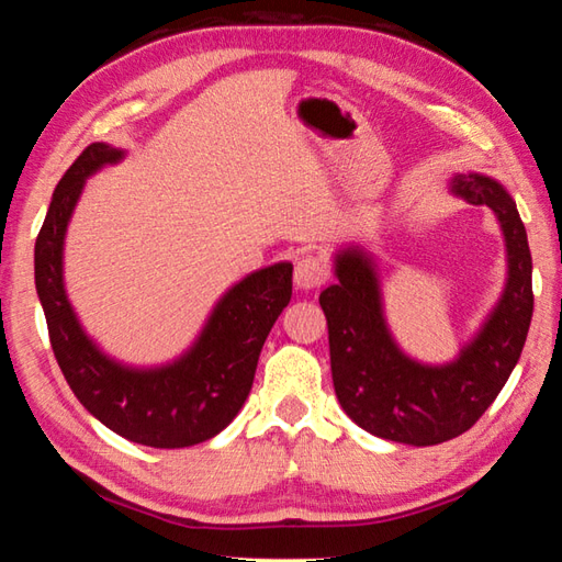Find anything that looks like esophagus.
Listing matches in <instances>:
<instances>
[{
	"instance_id": "esophagus-1",
	"label": "esophagus",
	"mask_w": 562,
	"mask_h": 562,
	"mask_svg": "<svg viewBox=\"0 0 562 562\" xmlns=\"http://www.w3.org/2000/svg\"><path fill=\"white\" fill-rule=\"evenodd\" d=\"M327 262L319 255H302L294 265V284L300 290H315L327 280Z\"/></svg>"
}]
</instances>
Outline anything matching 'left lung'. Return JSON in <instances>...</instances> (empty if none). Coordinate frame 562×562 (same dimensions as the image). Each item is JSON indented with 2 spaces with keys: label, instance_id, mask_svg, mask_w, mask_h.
<instances>
[{
  "label": "left lung",
  "instance_id": "obj_1",
  "mask_svg": "<svg viewBox=\"0 0 562 562\" xmlns=\"http://www.w3.org/2000/svg\"><path fill=\"white\" fill-rule=\"evenodd\" d=\"M451 193L491 207L508 262L501 300L453 361L422 364L398 349L384 317L376 265L359 245L335 255L337 282L319 294L339 404L351 422L379 439L434 446L469 431L508 382L526 345L532 260L516 201L498 180L481 173H456Z\"/></svg>",
  "mask_w": 562,
  "mask_h": 562
}]
</instances>
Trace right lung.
Listing matches in <instances>:
<instances>
[{
  "label": "right lung",
  "instance_id": "add662e5",
  "mask_svg": "<svg viewBox=\"0 0 562 562\" xmlns=\"http://www.w3.org/2000/svg\"><path fill=\"white\" fill-rule=\"evenodd\" d=\"M126 156L91 144L56 186L34 245V282L54 357L91 416L133 443L186 449L221 434L240 412L274 319L292 297V262L255 270L227 290L193 347L160 367H128L103 355L81 327L64 288V237L87 178Z\"/></svg>",
  "mask_w": 562,
  "mask_h": 562
}]
</instances>
